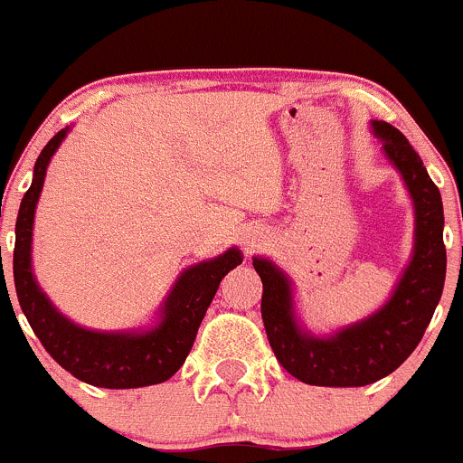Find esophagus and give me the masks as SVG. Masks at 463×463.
I'll list each match as a JSON object with an SVG mask.
<instances>
[{
    "instance_id": "1",
    "label": "esophagus",
    "mask_w": 463,
    "mask_h": 463,
    "mask_svg": "<svg viewBox=\"0 0 463 463\" xmlns=\"http://www.w3.org/2000/svg\"><path fill=\"white\" fill-rule=\"evenodd\" d=\"M259 241H260V236H247L245 238L247 247H259Z\"/></svg>"
}]
</instances>
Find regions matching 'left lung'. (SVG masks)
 Here are the masks:
<instances>
[{
  "mask_svg": "<svg viewBox=\"0 0 463 463\" xmlns=\"http://www.w3.org/2000/svg\"><path fill=\"white\" fill-rule=\"evenodd\" d=\"M372 130L414 203V251L387 304L333 335L317 337L297 324L288 274L263 256L251 259L263 281L260 315L269 346L281 367L306 385L363 387L396 372L419 346L441 299L446 281L441 194L401 130L385 121H372Z\"/></svg>",
  "mask_w": 463,
  "mask_h": 463,
  "instance_id": "8db88e82",
  "label": "left lung"
}]
</instances>
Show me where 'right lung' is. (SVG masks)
Wrapping results in <instances>:
<instances>
[{
    "instance_id": "right-lung-1",
    "label": "right lung",
    "mask_w": 463,
    "mask_h": 463,
    "mask_svg": "<svg viewBox=\"0 0 463 463\" xmlns=\"http://www.w3.org/2000/svg\"><path fill=\"white\" fill-rule=\"evenodd\" d=\"M67 132L70 128L58 132L44 146L35 162L31 189L22 198L15 222V251H13L17 301L47 354L78 381L105 389L157 385L168 381L184 364L198 335L200 322L222 277L242 263V254L238 247H230L216 259L186 268L168 292L153 328L105 333L90 331L67 319L44 295L31 268L35 204L43 194L49 162Z\"/></svg>"
}]
</instances>
